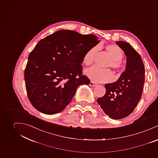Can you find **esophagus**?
<instances>
[{
    "label": "esophagus",
    "instance_id": "obj_1",
    "mask_svg": "<svg viewBox=\"0 0 158 158\" xmlns=\"http://www.w3.org/2000/svg\"><path fill=\"white\" fill-rule=\"evenodd\" d=\"M96 85H97V84H96V83H94V82H92V81H91V82H89V85L91 86V87H95Z\"/></svg>",
    "mask_w": 158,
    "mask_h": 158
}]
</instances>
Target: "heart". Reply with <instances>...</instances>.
Masks as SVG:
<instances>
[{"label": "heart", "instance_id": "obj_1", "mask_svg": "<svg viewBox=\"0 0 158 158\" xmlns=\"http://www.w3.org/2000/svg\"><path fill=\"white\" fill-rule=\"evenodd\" d=\"M105 50L111 58L108 67H111L112 69L117 71L121 70L123 67L121 60L123 57L122 49L117 45L110 44L106 46ZM98 51V47H93L88 50L83 57V63L87 66L91 65ZM85 74L91 81L97 82H110L113 78V75L110 70H102L96 67H92L86 70Z\"/></svg>", "mask_w": 158, "mask_h": 158}]
</instances>
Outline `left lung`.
<instances>
[{
	"label": "left lung",
	"instance_id": "1",
	"mask_svg": "<svg viewBox=\"0 0 158 158\" xmlns=\"http://www.w3.org/2000/svg\"><path fill=\"white\" fill-rule=\"evenodd\" d=\"M127 56L125 70L118 80L105 85V95L97 99L105 114L114 119L130 114L140 101L145 82V67L140 55L127 42H116Z\"/></svg>",
	"mask_w": 158,
	"mask_h": 158
}]
</instances>
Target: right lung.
Wrapping results in <instances>:
<instances>
[{
  "label": "right lung",
  "mask_w": 158,
  "mask_h": 158,
  "mask_svg": "<svg viewBox=\"0 0 158 158\" xmlns=\"http://www.w3.org/2000/svg\"><path fill=\"white\" fill-rule=\"evenodd\" d=\"M99 41L93 35L62 30L37 43L24 72L27 96L35 109L58 113L70 102L79 85L89 84L81 64L85 53Z\"/></svg>",
  "instance_id": "right-lung-1"
}]
</instances>
